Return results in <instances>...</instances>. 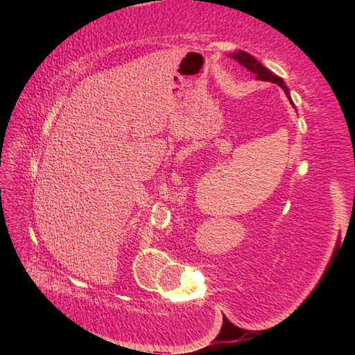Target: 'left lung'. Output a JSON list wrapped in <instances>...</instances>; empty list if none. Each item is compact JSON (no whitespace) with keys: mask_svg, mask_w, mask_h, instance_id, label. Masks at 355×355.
<instances>
[{"mask_svg":"<svg viewBox=\"0 0 355 355\" xmlns=\"http://www.w3.org/2000/svg\"><path fill=\"white\" fill-rule=\"evenodd\" d=\"M230 58H233L235 59V61L239 64V65H243L244 69H248L249 71H252V73L255 75V80H260V81H269V83H274V84H279V86L284 89L285 91V94H286V97H288V100L291 101V105L294 106V103H293V100H291V94H290V89L286 87V84H285V81L282 80L280 76H277V75H274L271 70L269 69H266L264 67V65L258 61V59H255L254 56L252 55H249V53H245V51H241V50H238V51H235L233 53V55H230Z\"/></svg>","mask_w":355,"mask_h":355,"instance_id":"8db88e82","label":"left lung"}]
</instances>
